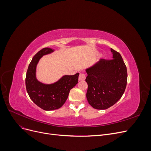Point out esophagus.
Here are the masks:
<instances>
[{"label":"esophagus","mask_w":151,"mask_h":151,"mask_svg":"<svg viewBox=\"0 0 151 151\" xmlns=\"http://www.w3.org/2000/svg\"><path fill=\"white\" fill-rule=\"evenodd\" d=\"M86 79V74L84 73H80L79 76V81H84Z\"/></svg>","instance_id":"34e87169"}]
</instances>
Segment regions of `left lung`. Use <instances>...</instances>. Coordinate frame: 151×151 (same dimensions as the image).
<instances>
[{
	"instance_id": "1",
	"label": "left lung",
	"mask_w": 151,
	"mask_h": 151,
	"mask_svg": "<svg viewBox=\"0 0 151 151\" xmlns=\"http://www.w3.org/2000/svg\"><path fill=\"white\" fill-rule=\"evenodd\" d=\"M113 58H101L86 69L88 88L86 98L97 109H106L115 104L125 92L127 83V67L121 55L111 49Z\"/></svg>"
}]
</instances>
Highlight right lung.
<instances>
[{"label": "right lung", "instance_id": "1", "mask_svg": "<svg viewBox=\"0 0 151 151\" xmlns=\"http://www.w3.org/2000/svg\"><path fill=\"white\" fill-rule=\"evenodd\" d=\"M53 52L44 48L33 57L26 76V88L29 98L38 106L50 111L60 108L65 103L70 90L78 83L79 73L73 76H64L52 84H44L36 78V68L42 56Z\"/></svg>", "mask_w": 151, "mask_h": 151}]
</instances>
